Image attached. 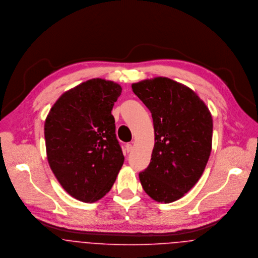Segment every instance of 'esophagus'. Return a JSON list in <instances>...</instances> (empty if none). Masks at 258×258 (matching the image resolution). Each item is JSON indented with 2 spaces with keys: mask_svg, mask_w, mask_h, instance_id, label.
I'll list each match as a JSON object with an SVG mask.
<instances>
[{
  "mask_svg": "<svg viewBox=\"0 0 258 258\" xmlns=\"http://www.w3.org/2000/svg\"><path fill=\"white\" fill-rule=\"evenodd\" d=\"M125 148H126V151H127L128 153H129V152H131V151L133 150V146H132V144H126Z\"/></svg>",
  "mask_w": 258,
  "mask_h": 258,
  "instance_id": "34e87169",
  "label": "esophagus"
}]
</instances>
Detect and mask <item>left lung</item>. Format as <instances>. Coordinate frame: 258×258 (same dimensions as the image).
Here are the masks:
<instances>
[{
    "mask_svg": "<svg viewBox=\"0 0 258 258\" xmlns=\"http://www.w3.org/2000/svg\"><path fill=\"white\" fill-rule=\"evenodd\" d=\"M132 89L151 112L155 132L151 162L139 174L140 182L156 202H175L205 171L212 152V114L190 88L167 77L133 83Z\"/></svg>",
    "mask_w": 258,
    "mask_h": 258,
    "instance_id": "left-lung-1",
    "label": "left lung"
}]
</instances>
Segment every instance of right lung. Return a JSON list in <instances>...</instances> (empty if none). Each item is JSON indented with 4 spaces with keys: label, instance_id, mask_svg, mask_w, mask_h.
Here are the masks:
<instances>
[{
    "label": "right lung",
    "instance_id": "obj_1",
    "mask_svg": "<svg viewBox=\"0 0 258 258\" xmlns=\"http://www.w3.org/2000/svg\"><path fill=\"white\" fill-rule=\"evenodd\" d=\"M121 92L113 81L87 80L64 92L45 119L49 167L67 192L80 202L103 198L123 165L111 114Z\"/></svg>",
    "mask_w": 258,
    "mask_h": 258
}]
</instances>
